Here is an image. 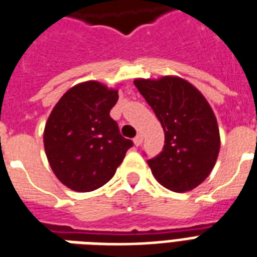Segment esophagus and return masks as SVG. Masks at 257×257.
I'll return each mask as SVG.
<instances>
[{
  "instance_id": "esophagus-1",
  "label": "esophagus",
  "mask_w": 257,
  "mask_h": 257,
  "mask_svg": "<svg viewBox=\"0 0 257 257\" xmlns=\"http://www.w3.org/2000/svg\"><path fill=\"white\" fill-rule=\"evenodd\" d=\"M134 143H135V146L142 145V143H143V136H142V135H138V136H136V138L134 139Z\"/></svg>"
}]
</instances>
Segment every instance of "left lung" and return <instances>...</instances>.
Returning <instances> with one entry per match:
<instances>
[{
  "label": "left lung",
  "mask_w": 257,
  "mask_h": 257,
  "mask_svg": "<svg viewBox=\"0 0 257 257\" xmlns=\"http://www.w3.org/2000/svg\"><path fill=\"white\" fill-rule=\"evenodd\" d=\"M135 86L160 119L165 145L147 160L154 178L178 193L190 191L209 176L220 150V135L209 103L178 77L135 79Z\"/></svg>",
  "instance_id": "left-lung-1"
}]
</instances>
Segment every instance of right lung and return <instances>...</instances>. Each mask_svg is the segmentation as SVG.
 <instances>
[{"instance_id": "right-lung-1", "label": "right lung", "mask_w": 257, "mask_h": 257, "mask_svg": "<svg viewBox=\"0 0 257 257\" xmlns=\"http://www.w3.org/2000/svg\"><path fill=\"white\" fill-rule=\"evenodd\" d=\"M117 100L118 90L88 81L68 89L53 107L44 147L53 173L68 189L86 193L101 187L134 146L110 117Z\"/></svg>"}]
</instances>
